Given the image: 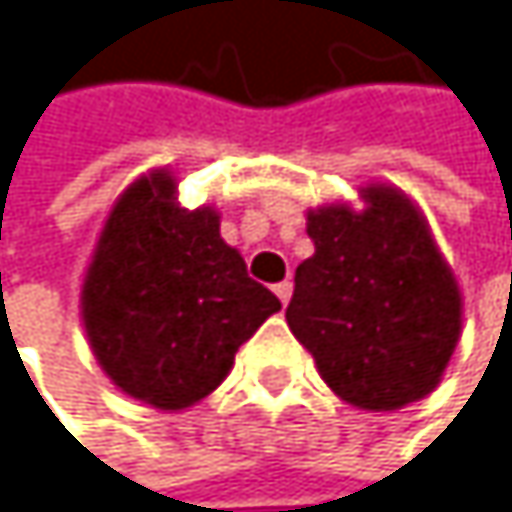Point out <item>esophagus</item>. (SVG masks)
<instances>
[{
  "label": "esophagus",
  "mask_w": 512,
  "mask_h": 512,
  "mask_svg": "<svg viewBox=\"0 0 512 512\" xmlns=\"http://www.w3.org/2000/svg\"><path fill=\"white\" fill-rule=\"evenodd\" d=\"M273 291H276V297L288 306V300H291V294H294V282H288V279H285V282H279Z\"/></svg>",
  "instance_id": "34e87169"
}]
</instances>
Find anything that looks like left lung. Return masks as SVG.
Returning <instances> with one entry per match:
<instances>
[{"label":"left lung","instance_id":"1","mask_svg":"<svg viewBox=\"0 0 512 512\" xmlns=\"http://www.w3.org/2000/svg\"><path fill=\"white\" fill-rule=\"evenodd\" d=\"M361 200L306 215L315 254L294 273L285 318L337 397L385 413L440 385L461 337V291L404 191L370 185Z\"/></svg>","mask_w":512,"mask_h":512}]
</instances>
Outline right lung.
Returning a JSON list of instances; mask_svg holds the SVG:
<instances>
[{"label":"right lung","instance_id":"add662e5","mask_svg":"<svg viewBox=\"0 0 512 512\" xmlns=\"http://www.w3.org/2000/svg\"><path fill=\"white\" fill-rule=\"evenodd\" d=\"M221 239L212 206L181 209L175 178L151 169L105 218L81 288L90 349L124 394L188 410L230 373L239 346L279 312Z\"/></svg>","mask_w":512,"mask_h":512}]
</instances>
